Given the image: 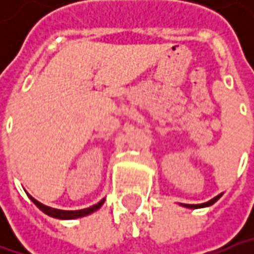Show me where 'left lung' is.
Instances as JSON below:
<instances>
[{
  "mask_svg": "<svg viewBox=\"0 0 254 254\" xmlns=\"http://www.w3.org/2000/svg\"><path fill=\"white\" fill-rule=\"evenodd\" d=\"M220 196H222V193L218 195V196H215V198H212L208 202H205V203H198V205H188V203H181L182 206H185V208H190V209H198V208H206V206H210V205H213L216 200L219 199Z\"/></svg>",
  "mask_w": 254,
  "mask_h": 254,
  "instance_id": "left-lung-1",
  "label": "left lung"
}]
</instances>
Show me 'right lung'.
<instances>
[{
    "mask_svg": "<svg viewBox=\"0 0 254 254\" xmlns=\"http://www.w3.org/2000/svg\"><path fill=\"white\" fill-rule=\"evenodd\" d=\"M26 195H28V196H29V199L32 200L35 205H36L39 209L42 210L44 213H46L48 216H51V218H56V219H64V220L77 219V218H83V216H87V215H90V213H93V212H96V210L99 209L103 203H104V199H102L100 202H97L96 205L89 206V208H86V209L62 210V209H55V208H51V206H46V205H44V203H41L39 200L35 199L34 196H31L29 193H26Z\"/></svg>",
    "mask_w": 254,
    "mask_h": 254,
    "instance_id": "1",
    "label": "right lung"
}]
</instances>
